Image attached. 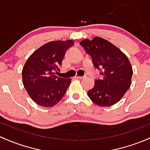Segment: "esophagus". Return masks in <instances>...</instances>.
<instances>
[{
    "mask_svg": "<svg viewBox=\"0 0 150 150\" xmlns=\"http://www.w3.org/2000/svg\"><path fill=\"white\" fill-rule=\"evenodd\" d=\"M76 78L78 79V80H81V79H83L85 78V76H76Z\"/></svg>",
    "mask_w": 150,
    "mask_h": 150,
    "instance_id": "esophagus-1",
    "label": "esophagus"
}]
</instances>
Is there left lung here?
I'll return each instance as SVG.
<instances>
[{
  "instance_id": "obj_1",
  "label": "left lung",
  "mask_w": 150,
  "mask_h": 150,
  "mask_svg": "<svg viewBox=\"0 0 150 150\" xmlns=\"http://www.w3.org/2000/svg\"><path fill=\"white\" fill-rule=\"evenodd\" d=\"M90 55L93 65L103 78L95 80L88 95L100 107L113 105L122 99L131 85L132 67L127 57L118 47L100 37L80 42Z\"/></svg>"
}]
</instances>
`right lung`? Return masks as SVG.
Returning a JSON list of instances; mask_svg holds the SVG:
<instances>
[{
	"label": "right lung",
	"mask_w": 150,
	"mask_h": 150,
	"mask_svg": "<svg viewBox=\"0 0 150 150\" xmlns=\"http://www.w3.org/2000/svg\"><path fill=\"white\" fill-rule=\"evenodd\" d=\"M73 45L71 40L51 41L36 50L25 62L23 83L36 104L50 108L63 98L71 79L59 78L55 74L60 71L67 49Z\"/></svg>",
	"instance_id": "1"
}]
</instances>
